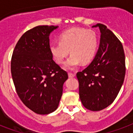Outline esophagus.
Listing matches in <instances>:
<instances>
[{
    "instance_id": "esophagus-1",
    "label": "esophagus",
    "mask_w": 133,
    "mask_h": 133,
    "mask_svg": "<svg viewBox=\"0 0 133 133\" xmlns=\"http://www.w3.org/2000/svg\"><path fill=\"white\" fill-rule=\"evenodd\" d=\"M75 75H76V74H74V73H72V72H69L68 73V76L70 78L74 77V76H75Z\"/></svg>"
}]
</instances>
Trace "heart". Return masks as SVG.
<instances>
[{
    "mask_svg": "<svg viewBox=\"0 0 133 133\" xmlns=\"http://www.w3.org/2000/svg\"><path fill=\"white\" fill-rule=\"evenodd\" d=\"M59 42L50 44V50L58 64L65 63L67 70H73L81 63L87 64L94 58L98 46V35L94 31L74 27L63 31L59 35Z\"/></svg>",
    "mask_w": 133,
    "mask_h": 133,
    "instance_id": "heart-1",
    "label": "heart"
}]
</instances>
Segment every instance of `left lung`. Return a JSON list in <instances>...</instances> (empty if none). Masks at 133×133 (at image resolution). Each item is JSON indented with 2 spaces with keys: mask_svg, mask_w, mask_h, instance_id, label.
Segmentation results:
<instances>
[{
  "mask_svg": "<svg viewBox=\"0 0 133 133\" xmlns=\"http://www.w3.org/2000/svg\"><path fill=\"white\" fill-rule=\"evenodd\" d=\"M100 42L98 52L91 63L76 77L79 96L86 109L98 111L109 106L117 97L124 83L126 65L122 44L105 25L97 24Z\"/></svg>",
  "mask_w": 133,
  "mask_h": 133,
  "instance_id": "8db88e82",
  "label": "left lung"
}]
</instances>
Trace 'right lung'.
Returning <instances> with one entry per match:
<instances>
[{"instance_id":"add662e5","label":"right lung","mask_w":133,"mask_h":133,"mask_svg":"<svg viewBox=\"0 0 133 133\" xmlns=\"http://www.w3.org/2000/svg\"><path fill=\"white\" fill-rule=\"evenodd\" d=\"M58 26H37L24 33L17 42L11 72L17 94L29 109L40 115L58 107L68 79L66 71L53 61L50 33Z\"/></svg>"}]
</instances>
